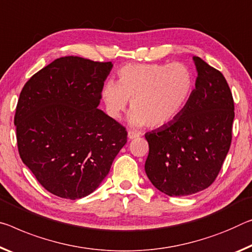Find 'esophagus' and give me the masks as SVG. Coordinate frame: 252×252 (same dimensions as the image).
Listing matches in <instances>:
<instances>
[{
	"label": "esophagus",
	"mask_w": 252,
	"mask_h": 252,
	"mask_svg": "<svg viewBox=\"0 0 252 252\" xmlns=\"http://www.w3.org/2000/svg\"><path fill=\"white\" fill-rule=\"evenodd\" d=\"M139 135H140V133L139 132H137V131H127V138L129 139H135V138H138Z\"/></svg>",
	"instance_id": "1"
}]
</instances>
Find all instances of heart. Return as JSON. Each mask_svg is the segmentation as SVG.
Returning <instances> with one entry per match:
<instances>
[{
  "label": "heart",
  "instance_id": "1",
  "mask_svg": "<svg viewBox=\"0 0 252 252\" xmlns=\"http://www.w3.org/2000/svg\"><path fill=\"white\" fill-rule=\"evenodd\" d=\"M194 87L193 71L183 63H127L119 69L118 83L103 86L102 99L113 119L121 117L131 101L130 125L158 129L183 113Z\"/></svg>",
  "mask_w": 252,
  "mask_h": 252
}]
</instances>
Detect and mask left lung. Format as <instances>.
<instances>
[{"instance_id":"left-lung-1","label":"left lung","mask_w":252,"mask_h":252,"mask_svg":"<svg viewBox=\"0 0 252 252\" xmlns=\"http://www.w3.org/2000/svg\"><path fill=\"white\" fill-rule=\"evenodd\" d=\"M197 70L189 104L168 126L145 137V170L156 189L185 196L209 187L218 177L232 140L234 103L221 71L194 56Z\"/></svg>"}]
</instances>
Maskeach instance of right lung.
<instances>
[{
	"instance_id": "add662e5",
	"label": "right lung",
	"mask_w": 252,
	"mask_h": 252,
	"mask_svg": "<svg viewBox=\"0 0 252 252\" xmlns=\"http://www.w3.org/2000/svg\"><path fill=\"white\" fill-rule=\"evenodd\" d=\"M112 67L111 62L62 57L20 93L14 117L20 157L56 196L93 193L126 143V127L97 109Z\"/></svg>"
}]
</instances>
